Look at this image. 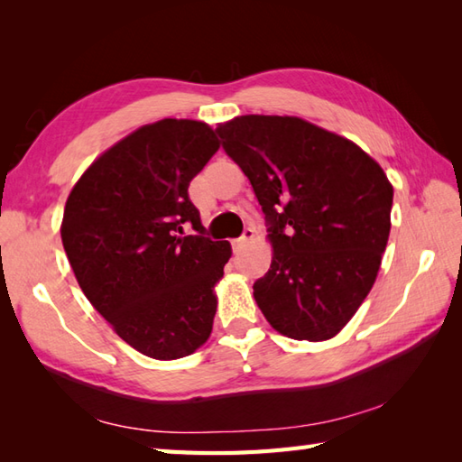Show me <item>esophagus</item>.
<instances>
[{
  "instance_id": "esophagus-1",
  "label": "esophagus",
  "mask_w": 462,
  "mask_h": 462,
  "mask_svg": "<svg viewBox=\"0 0 462 462\" xmlns=\"http://www.w3.org/2000/svg\"><path fill=\"white\" fill-rule=\"evenodd\" d=\"M252 240H254V230H252V228H246V230H244L242 236H240L236 242H234V250L240 252L244 246H248V244H250Z\"/></svg>"
}]
</instances>
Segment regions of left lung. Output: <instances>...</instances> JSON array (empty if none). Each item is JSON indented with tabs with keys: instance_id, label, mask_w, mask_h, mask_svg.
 <instances>
[{
	"instance_id": "1",
	"label": "left lung",
	"mask_w": 462,
	"mask_h": 462,
	"mask_svg": "<svg viewBox=\"0 0 462 462\" xmlns=\"http://www.w3.org/2000/svg\"><path fill=\"white\" fill-rule=\"evenodd\" d=\"M216 133L270 224L272 263L254 283L263 318L298 341L336 337L375 283L393 184L361 146L300 116L242 115Z\"/></svg>"
}]
</instances>
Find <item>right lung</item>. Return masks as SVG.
<instances>
[{
    "instance_id": "right-lung-1",
    "label": "right lung",
    "mask_w": 462,
    "mask_h": 462,
    "mask_svg": "<svg viewBox=\"0 0 462 462\" xmlns=\"http://www.w3.org/2000/svg\"><path fill=\"white\" fill-rule=\"evenodd\" d=\"M220 141L210 125L162 119L97 156L67 196L61 240L73 273L116 336L172 361L208 341L232 248L202 236L190 180ZM199 232L184 237L182 223Z\"/></svg>"
}]
</instances>
